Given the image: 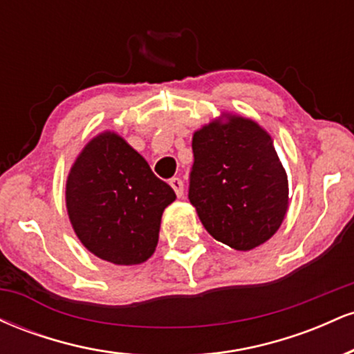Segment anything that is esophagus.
Masks as SVG:
<instances>
[{
  "instance_id": "obj_1",
  "label": "esophagus",
  "mask_w": 354,
  "mask_h": 354,
  "mask_svg": "<svg viewBox=\"0 0 354 354\" xmlns=\"http://www.w3.org/2000/svg\"><path fill=\"white\" fill-rule=\"evenodd\" d=\"M169 185H171V188L174 189V193H176L178 198L183 196V181L180 178H171L169 180Z\"/></svg>"
}]
</instances>
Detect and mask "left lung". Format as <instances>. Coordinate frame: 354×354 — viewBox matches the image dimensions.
<instances>
[{
	"instance_id": "1",
	"label": "left lung",
	"mask_w": 354,
	"mask_h": 354,
	"mask_svg": "<svg viewBox=\"0 0 354 354\" xmlns=\"http://www.w3.org/2000/svg\"><path fill=\"white\" fill-rule=\"evenodd\" d=\"M191 205L218 241L250 251L286 216L288 176L268 131L250 118L223 113L193 135Z\"/></svg>"
}]
</instances>
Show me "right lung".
I'll return each instance as SVG.
<instances>
[{
	"label": "right lung",
	"mask_w": 354,
	"mask_h": 354,
	"mask_svg": "<svg viewBox=\"0 0 354 354\" xmlns=\"http://www.w3.org/2000/svg\"><path fill=\"white\" fill-rule=\"evenodd\" d=\"M176 200L168 183L115 131L84 146L66 180V209L88 251L113 265L151 258L163 211Z\"/></svg>",
	"instance_id": "1"
}]
</instances>
